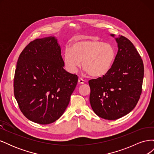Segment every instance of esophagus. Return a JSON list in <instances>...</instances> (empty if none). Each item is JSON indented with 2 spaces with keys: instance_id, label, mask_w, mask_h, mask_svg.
<instances>
[{
  "instance_id": "obj_1",
  "label": "esophagus",
  "mask_w": 154,
  "mask_h": 154,
  "mask_svg": "<svg viewBox=\"0 0 154 154\" xmlns=\"http://www.w3.org/2000/svg\"><path fill=\"white\" fill-rule=\"evenodd\" d=\"M78 83H79V84H83V83H85V80H83L82 78H79Z\"/></svg>"
}]
</instances>
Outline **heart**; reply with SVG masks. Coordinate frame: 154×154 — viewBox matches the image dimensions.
Instances as JSON below:
<instances>
[{
    "instance_id": "obj_1",
    "label": "heart",
    "mask_w": 154,
    "mask_h": 154,
    "mask_svg": "<svg viewBox=\"0 0 154 154\" xmlns=\"http://www.w3.org/2000/svg\"><path fill=\"white\" fill-rule=\"evenodd\" d=\"M113 45L103 42L87 40L74 43L63 54V63L67 71L75 73L81 66L92 77L100 78L109 72L116 58Z\"/></svg>"
}]
</instances>
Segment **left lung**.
I'll list each match as a JSON object with an SVG mask.
<instances>
[{"label":"left lung","instance_id":"8db88e82","mask_svg":"<svg viewBox=\"0 0 154 154\" xmlns=\"http://www.w3.org/2000/svg\"><path fill=\"white\" fill-rule=\"evenodd\" d=\"M115 39L118 51L109 72L88 81L92 109L108 120L118 119L134 109L141 94L144 76L143 60L133 44L122 35Z\"/></svg>","mask_w":154,"mask_h":154}]
</instances>
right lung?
<instances>
[{"mask_svg": "<svg viewBox=\"0 0 154 154\" xmlns=\"http://www.w3.org/2000/svg\"><path fill=\"white\" fill-rule=\"evenodd\" d=\"M63 67L54 36L36 39L22 51L15 72L14 95L22 114L31 122L52 123L66 110L78 76Z\"/></svg>", "mask_w": 154, "mask_h": 154, "instance_id": "add662e5", "label": "right lung"}]
</instances>
